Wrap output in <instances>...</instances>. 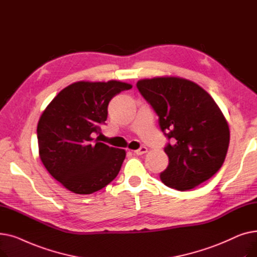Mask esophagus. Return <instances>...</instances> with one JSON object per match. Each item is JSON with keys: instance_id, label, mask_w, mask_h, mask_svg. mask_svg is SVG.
I'll use <instances>...</instances> for the list:
<instances>
[{"instance_id": "34e87169", "label": "esophagus", "mask_w": 257, "mask_h": 257, "mask_svg": "<svg viewBox=\"0 0 257 257\" xmlns=\"http://www.w3.org/2000/svg\"><path fill=\"white\" fill-rule=\"evenodd\" d=\"M147 151H148V149H147L146 147H141L140 149L134 151V154H137V155H143V154L147 153Z\"/></svg>"}]
</instances>
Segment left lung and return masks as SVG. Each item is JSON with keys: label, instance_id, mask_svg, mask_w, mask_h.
Listing matches in <instances>:
<instances>
[{"label": "left lung", "instance_id": "1", "mask_svg": "<svg viewBox=\"0 0 257 257\" xmlns=\"http://www.w3.org/2000/svg\"><path fill=\"white\" fill-rule=\"evenodd\" d=\"M137 86L172 140L165 147L169 166L160 174L161 181L183 192L211 178L224 163L230 131L210 94L179 77L143 79Z\"/></svg>", "mask_w": 257, "mask_h": 257}]
</instances>
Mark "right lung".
<instances>
[{
  "mask_svg": "<svg viewBox=\"0 0 257 257\" xmlns=\"http://www.w3.org/2000/svg\"><path fill=\"white\" fill-rule=\"evenodd\" d=\"M131 84L79 81L63 88L47 106L37 125L40 160L67 190L89 195L109 184L126 152L93 141L107 119L110 100Z\"/></svg>",
  "mask_w": 257,
  "mask_h": 257,
  "instance_id": "obj_1",
  "label": "right lung"
}]
</instances>
